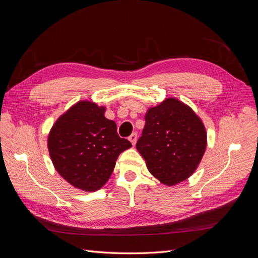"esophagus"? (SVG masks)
<instances>
[{"instance_id":"esophagus-1","label":"esophagus","mask_w":258,"mask_h":258,"mask_svg":"<svg viewBox=\"0 0 258 258\" xmlns=\"http://www.w3.org/2000/svg\"><path fill=\"white\" fill-rule=\"evenodd\" d=\"M137 140H138V135H137V132H134V134L129 137V141L132 143V145H135Z\"/></svg>"}]
</instances>
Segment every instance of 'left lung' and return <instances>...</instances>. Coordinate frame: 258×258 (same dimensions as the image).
<instances>
[{
    "label": "left lung",
    "instance_id": "8db88e82",
    "mask_svg": "<svg viewBox=\"0 0 258 258\" xmlns=\"http://www.w3.org/2000/svg\"><path fill=\"white\" fill-rule=\"evenodd\" d=\"M136 146L148 171L162 184L172 186L197 169L206 151L207 134L189 106L169 98L148 110Z\"/></svg>",
    "mask_w": 258,
    "mask_h": 258
}]
</instances>
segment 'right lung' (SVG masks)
<instances>
[{"instance_id":"right-lung-1","label":"right lung","mask_w":258,"mask_h":258,"mask_svg":"<svg viewBox=\"0 0 258 258\" xmlns=\"http://www.w3.org/2000/svg\"><path fill=\"white\" fill-rule=\"evenodd\" d=\"M105 108L81 101L60 116L48 136V151L58 173L76 188L100 189L110 178L120 153L131 143L105 118Z\"/></svg>"}]
</instances>
